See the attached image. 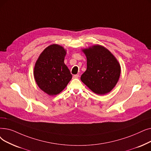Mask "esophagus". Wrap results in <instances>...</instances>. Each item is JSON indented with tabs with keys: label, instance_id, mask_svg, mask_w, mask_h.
<instances>
[{
	"label": "esophagus",
	"instance_id": "1",
	"mask_svg": "<svg viewBox=\"0 0 151 151\" xmlns=\"http://www.w3.org/2000/svg\"><path fill=\"white\" fill-rule=\"evenodd\" d=\"M78 77H79V75H75L73 78H78Z\"/></svg>",
	"mask_w": 151,
	"mask_h": 151
}]
</instances>
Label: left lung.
Instances as JSON below:
<instances>
[{
  "instance_id": "obj_1",
  "label": "left lung",
  "mask_w": 151,
  "mask_h": 151,
  "mask_svg": "<svg viewBox=\"0 0 151 151\" xmlns=\"http://www.w3.org/2000/svg\"><path fill=\"white\" fill-rule=\"evenodd\" d=\"M82 51L86 57L87 69L81 76V81L97 94L110 93L120 76L119 61L107 48L99 44Z\"/></svg>"
}]
</instances>
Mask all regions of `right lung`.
<instances>
[{
    "mask_svg": "<svg viewBox=\"0 0 151 151\" xmlns=\"http://www.w3.org/2000/svg\"><path fill=\"white\" fill-rule=\"evenodd\" d=\"M67 50L58 44H52L39 56L34 68L38 87L49 96H55L66 88L72 75L64 63Z\"/></svg>",
    "mask_w": 151,
    "mask_h": 151,
    "instance_id": "1",
    "label": "right lung"
}]
</instances>
